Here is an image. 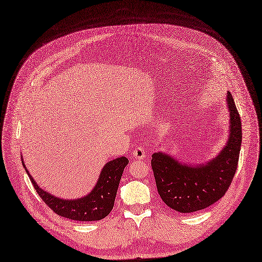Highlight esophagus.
I'll use <instances>...</instances> for the list:
<instances>
[{"label":"esophagus","instance_id":"34e87169","mask_svg":"<svg viewBox=\"0 0 262 262\" xmlns=\"http://www.w3.org/2000/svg\"><path fill=\"white\" fill-rule=\"evenodd\" d=\"M132 156L135 158V159H141V160H143V159H145V150H144V148H142V147H136L134 150L132 151Z\"/></svg>","mask_w":262,"mask_h":262}]
</instances>
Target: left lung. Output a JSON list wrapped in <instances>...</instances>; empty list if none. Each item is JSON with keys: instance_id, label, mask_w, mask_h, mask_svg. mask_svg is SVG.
Wrapping results in <instances>:
<instances>
[{"instance_id": "left-lung-1", "label": "left lung", "mask_w": 262, "mask_h": 262, "mask_svg": "<svg viewBox=\"0 0 262 262\" xmlns=\"http://www.w3.org/2000/svg\"><path fill=\"white\" fill-rule=\"evenodd\" d=\"M229 135L221 152L199 165L180 163L165 152H155L151 167L157 189L166 206L180 213H191L216 203L227 192L238 167L242 143L241 118L228 92Z\"/></svg>"}]
</instances>
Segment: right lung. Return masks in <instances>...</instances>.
Returning <instances> with one entry per match:
<instances>
[{
    "label": "right lung",
    "instance_id": "add662e5",
    "mask_svg": "<svg viewBox=\"0 0 262 262\" xmlns=\"http://www.w3.org/2000/svg\"><path fill=\"white\" fill-rule=\"evenodd\" d=\"M22 163L36 192L46 205L54 211V213L73 221L92 222L104 219L113 209L119 181L129 160L120 157L107 162L100 172L95 188L90 194L78 199H61L46 192L35 182L23 161Z\"/></svg>",
    "mask_w": 262,
    "mask_h": 262
}]
</instances>
